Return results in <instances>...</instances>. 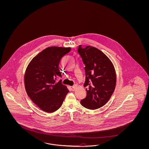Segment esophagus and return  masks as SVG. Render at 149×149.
<instances>
[{"mask_svg":"<svg viewBox=\"0 0 149 149\" xmlns=\"http://www.w3.org/2000/svg\"><path fill=\"white\" fill-rule=\"evenodd\" d=\"M70 88H71V90H72V91H75V90H76V86H71Z\"/></svg>","mask_w":149,"mask_h":149,"instance_id":"esophagus-1","label":"esophagus"}]
</instances>
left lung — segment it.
Masks as SVG:
<instances>
[{"label": "left lung", "instance_id": "obj_1", "mask_svg": "<svg viewBox=\"0 0 149 149\" xmlns=\"http://www.w3.org/2000/svg\"><path fill=\"white\" fill-rule=\"evenodd\" d=\"M78 52L85 64L86 97L81 100V105L87 109L95 110L104 106L115 90L116 74L110 59L99 49L87 46Z\"/></svg>", "mask_w": 149, "mask_h": 149}]
</instances>
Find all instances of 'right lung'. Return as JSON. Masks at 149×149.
Masks as SVG:
<instances>
[{
    "mask_svg": "<svg viewBox=\"0 0 149 149\" xmlns=\"http://www.w3.org/2000/svg\"><path fill=\"white\" fill-rule=\"evenodd\" d=\"M70 47L51 46L36 56L27 66L24 77V86L27 95L34 103L46 113L57 110L69 91L61 80L59 64Z\"/></svg>",
    "mask_w": 149,
    "mask_h": 149,
    "instance_id": "add662e5",
    "label": "right lung"
}]
</instances>
